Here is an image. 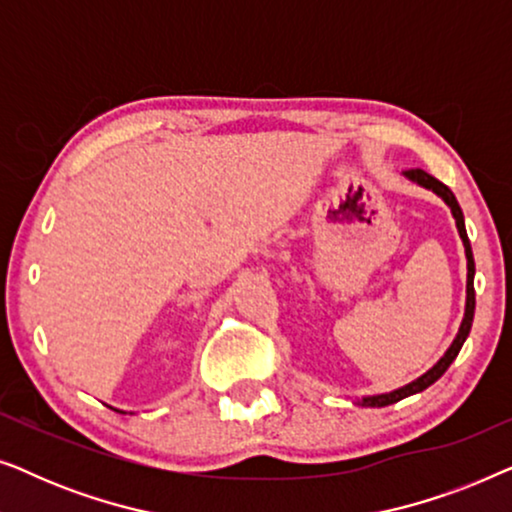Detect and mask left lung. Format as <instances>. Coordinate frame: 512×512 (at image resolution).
Instances as JSON below:
<instances>
[{"label":"left lung","mask_w":512,"mask_h":512,"mask_svg":"<svg viewBox=\"0 0 512 512\" xmlns=\"http://www.w3.org/2000/svg\"><path fill=\"white\" fill-rule=\"evenodd\" d=\"M405 177L417 181L419 186L429 188L436 195H440L447 202V207L452 209L454 214V221H457V228H459V235L461 240H464V249H466V261H468V279H466V314H464V321H461V328L457 333V338H454L452 347L447 349L443 359H440L436 366H433L429 373H424L422 377H417L415 382L405 384V387L391 391V394H382V396H370V398H363V405H370V408H384V405H391L396 401H401L405 396H412V394H419V391H424L426 387H431L433 382L438 380L440 375L445 373L447 368H450V363L457 359L461 345H464L468 333H471V326H473V314H475V289H473V275H475V261H473V251H471V242H468V235H466V226H464V214H461V207L457 198H454V193L447 188L443 181H438L436 177H431L429 172L424 170H405Z\"/></svg>","instance_id":"obj_1"}]
</instances>
